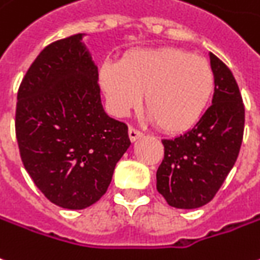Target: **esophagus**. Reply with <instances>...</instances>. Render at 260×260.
Segmentation results:
<instances>
[{
  "mask_svg": "<svg viewBox=\"0 0 260 260\" xmlns=\"http://www.w3.org/2000/svg\"><path fill=\"white\" fill-rule=\"evenodd\" d=\"M128 135H129L131 142H135V141H138L139 138H142L143 134L141 132V131L135 129L134 126H129V129H128Z\"/></svg>",
  "mask_w": 260,
  "mask_h": 260,
  "instance_id": "esophagus-1",
  "label": "esophagus"
}]
</instances>
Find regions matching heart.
Listing matches in <instances>:
<instances>
[{"label":"heart","instance_id":"heart-1","mask_svg":"<svg viewBox=\"0 0 260 260\" xmlns=\"http://www.w3.org/2000/svg\"><path fill=\"white\" fill-rule=\"evenodd\" d=\"M108 110L125 117L141 104L168 134L191 129L206 112L215 77L210 61L184 49H139L100 67Z\"/></svg>","mask_w":260,"mask_h":260}]
</instances>
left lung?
<instances>
[{"label": "left lung", "instance_id": "left-lung-1", "mask_svg": "<svg viewBox=\"0 0 260 260\" xmlns=\"http://www.w3.org/2000/svg\"><path fill=\"white\" fill-rule=\"evenodd\" d=\"M215 87L212 104L193 129L163 139L165 157L156 172L157 191L169 206L193 210L206 206L234 168L244 138L245 107L235 77L210 53Z\"/></svg>", "mask_w": 260, "mask_h": 260}]
</instances>
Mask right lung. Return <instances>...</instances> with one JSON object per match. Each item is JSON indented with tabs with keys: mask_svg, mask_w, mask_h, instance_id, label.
Returning a JSON list of instances; mask_svg holds the SVG:
<instances>
[{
	"mask_svg": "<svg viewBox=\"0 0 260 260\" xmlns=\"http://www.w3.org/2000/svg\"><path fill=\"white\" fill-rule=\"evenodd\" d=\"M84 34L42 50L18 90L16 141L36 187L53 204L83 210L107 191L131 141L101 104L99 69Z\"/></svg>",
	"mask_w": 260,
	"mask_h": 260,
	"instance_id": "add662e5",
	"label": "right lung"
}]
</instances>
